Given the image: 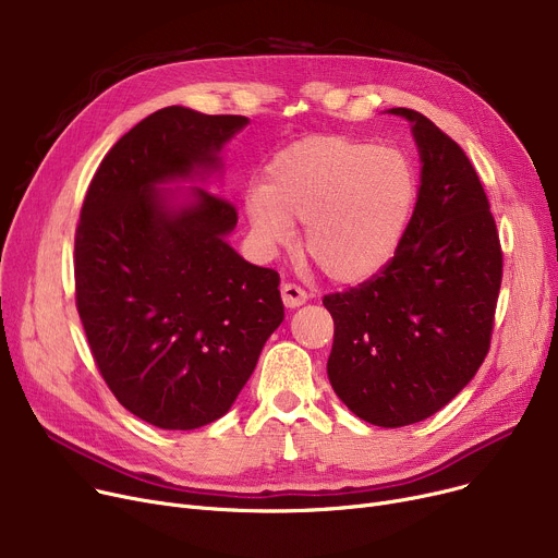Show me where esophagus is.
<instances>
[{"label": "esophagus", "mask_w": 558, "mask_h": 558, "mask_svg": "<svg viewBox=\"0 0 558 558\" xmlns=\"http://www.w3.org/2000/svg\"><path fill=\"white\" fill-rule=\"evenodd\" d=\"M280 294H282V303L289 310H296L307 301V291L294 282H282L280 284Z\"/></svg>", "instance_id": "obj_1"}]
</instances>
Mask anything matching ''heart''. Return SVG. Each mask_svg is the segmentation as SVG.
<instances>
[{
	"instance_id": "obj_1",
	"label": "heart",
	"mask_w": 558,
	"mask_h": 558,
	"mask_svg": "<svg viewBox=\"0 0 558 558\" xmlns=\"http://www.w3.org/2000/svg\"><path fill=\"white\" fill-rule=\"evenodd\" d=\"M418 171L402 151L366 140L307 137L282 149L267 183L246 194L257 238L269 246L305 223V253L339 282L377 274L398 251L418 201Z\"/></svg>"
}]
</instances>
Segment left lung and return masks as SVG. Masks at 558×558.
Instances as JSON below:
<instances>
[{"mask_svg":"<svg viewBox=\"0 0 558 558\" xmlns=\"http://www.w3.org/2000/svg\"><path fill=\"white\" fill-rule=\"evenodd\" d=\"M389 112L412 122L421 151L414 217L383 269L324 305L335 393L362 421L402 427L446 407L488 355L502 246L461 146L416 110Z\"/></svg>","mask_w":558,"mask_h":558,"instance_id":"obj_1","label":"left lung"}]
</instances>
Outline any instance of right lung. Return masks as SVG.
Instances as JSON below:
<instances>
[{"label":"right lung","mask_w":558,"mask_h":558,"mask_svg":"<svg viewBox=\"0 0 558 558\" xmlns=\"http://www.w3.org/2000/svg\"><path fill=\"white\" fill-rule=\"evenodd\" d=\"M246 124L162 108L117 140L83 198L74 287L87 343L112 396L162 429L221 418L284 318L280 276L226 242L234 205L196 190L171 210L156 190L217 169Z\"/></svg>","instance_id":"right-lung-1"}]
</instances>
